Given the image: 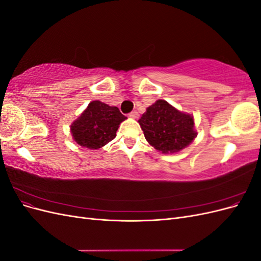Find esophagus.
<instances>
[{
	"label": "esophagus",
	"mask_w": 261,
	"mask_h": 261,
	"mask_svg": "<svg viewBox=\"0 0 261 261\" xmlns=\"http://www.w3.org/2000/svg\"><path fill=\"white\" fill-rule=\"evenodd\" d=\"M128 115H129L130 118H138V116H139V114H138L137 111H133V112H130Z\"/></svg>",
	"instance_id": "1"
}]
</instances>
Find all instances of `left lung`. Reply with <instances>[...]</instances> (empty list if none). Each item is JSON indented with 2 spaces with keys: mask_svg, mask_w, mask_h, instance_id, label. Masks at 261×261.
Masks as SVG:
<instances>
[{
  "mask_svg": "<svg viewBox=\"0 0 261 261\" xmlns=\"http://www.w3.org/2000/svg\"><path fill=\"white\" fill-rule=\"evenodd\" d=\"M138 123L149 145L162 153L180 151L197 136L193 115L178 111L165 100H156L147 108Z\"/></svg>",
  "mask_w": 261,
  "mask_h": 261,
  "instance_id": "left-lung-1",
  "label": "left lung"
}]
</instances>
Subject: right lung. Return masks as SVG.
Segmentation results:
<instances>
[{
    "instance_id": "right-lung-1",
    "label": "right lung",
    "mask_w": 261,
    "mask_h": 261,
    "mask_svg": "<svg viewBox=\"0 0 261 261\" xmlns=\"http://www.w3.org/2000/svg\"><path fill=\"white\" fill-rule=\"evenodd\" d=\"M126 118L118 108L110 107L99 100L91 101L70 125V133L80 146L99 149L115 138L118 126Z\"/></svg>"
}]
</instances>
